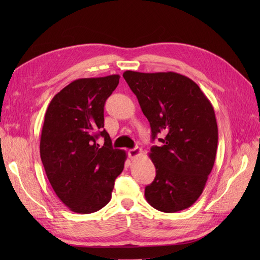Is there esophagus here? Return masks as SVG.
Here are the masks:
<instances>
[{
    "label": "esophagus",
    "mask_w": 260,
    "mask_h": 260,
    "mask_svg": "<svg viewBox=\"0 0 260 260\" xmlns=\"http://www.w3.org/2000/svg\"><path fill=\"white\" fill-rule=\"evenodd\" d=\"M141 153H142V149H141L140 147H135V148L130 149V151L128 152V155L131 159H133V158H136V157H138Z\"/></svg>",
    "instance_id": "1"
}]
</instances>
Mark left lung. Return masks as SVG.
I'll use <instances>...</instances> for the list:
<instances>
[{
    "label": "left lung",
    "mask_w": 260,
    "mask_h": 260,
    "mask_svg": "<svg viewBox=\"0 0 260 260\" xmlns=\"http://www.w3.org/2000/svg\"><path fill=\"white\" fill-rule=\"evenodd\" d=\"M124 80L147 118L154 141L149 157L156 177L145 187L155 209L176 212L198 201L214 167L218 127L209 100L190 78L177 73L145 74L127 70Z\"/></svg>",
    "instance_id": "obj_1"
}]
</instances>
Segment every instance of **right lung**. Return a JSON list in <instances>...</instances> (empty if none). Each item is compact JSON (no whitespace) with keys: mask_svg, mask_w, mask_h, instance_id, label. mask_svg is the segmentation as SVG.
Masks as SVG:
<instances>
[{"mask_svg":"<svg viewBox=\"0 0 260 260\" xmlns=\"http://www.w3.org/2000/svg\"><path fill=\"white\" fill-rule=\"evenodd\" d=\"M119 75L82 78L55 95L46 109L40 156L54 192L78 214H91L112 199L116 178L124 166V151L113 148L104 128V105L119 83ZM102 136L101 147L97 139Z\"/></svg>","mask_w":260,"mask_h":260,"instance_id":"obj_1","label":"right lung"}]
</instances>
